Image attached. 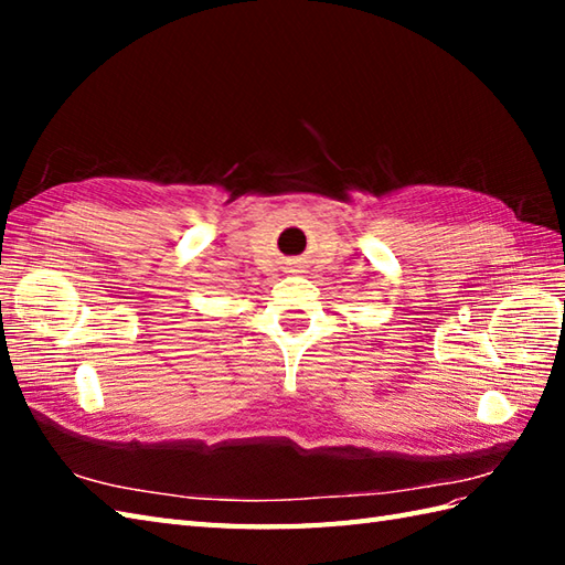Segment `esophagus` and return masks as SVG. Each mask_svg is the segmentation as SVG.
<instances>
[{
	"label": "esophagus",
	"instance_id": "34e87169",
	"mask_svg": "<svg viewBox=\"0 0 565 565\" xmlns=\"http://www.w3.org/2000/svg\"><path fill=\"white\" fill-rule=\"evenodd\" d=\"M291 271H298V269H291Z\"/></svg>",
	"mask_w": 565,
	"mask_h": 565
}]
</instances>
